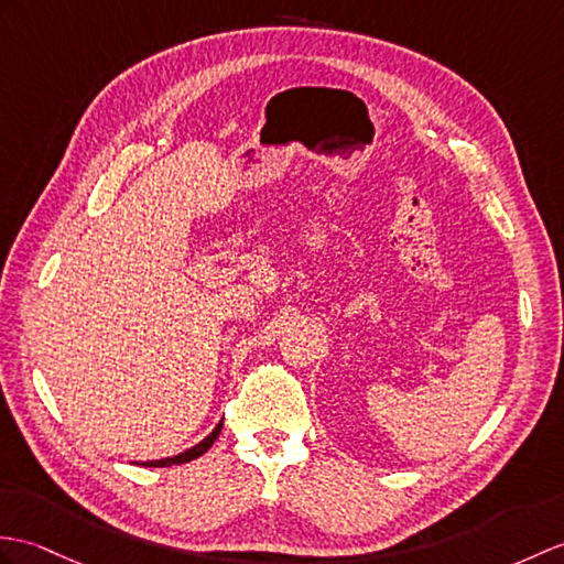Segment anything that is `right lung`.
<instances>
[{"label": "right lung", "instance_id": "add662e5", "mask_svg": "<svg viewBox=\"0 0 564 564\" xmlns=\"http://www.w3.org/2000/svg\"><path fill=\"white\" fill-rule=\"evenodd\" d=\"M220 427H223V421L214 427V432H208V435L199 442V444H194L192 449H185L182 454H175V456H167V459H159V462H143V466H180V464H187V462H192V459H199L202 454H206L208 449L214 447V442L218 440V435H220Z\"/></svg>", "mask_w": 564, "mask_h": 564}]
</instances>
